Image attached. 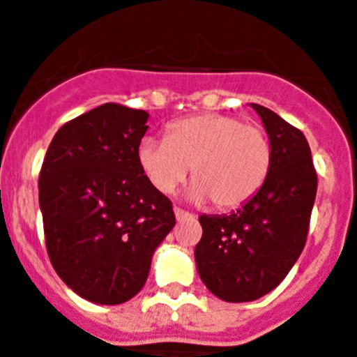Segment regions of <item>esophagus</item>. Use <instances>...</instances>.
I'll use <instances>...</instances> for the list:
<instances>
[{
	"label": "esophagus",
	"instance_id": "obj_1",
	"mask_svg": "<svg viewBox=\"0 0 357 357\" xmlns=\"http://www.w3.org/2000/svg\"><path fill=\"white\" fill-rule=\"evenodd\" d=\"M174 215H176V218H178V220L194 218V215H192V213L185 211V209H181V208H174Z\"/></svg>",
	"mask_w": 357,
	"mask_h": 357
}]
</instances>
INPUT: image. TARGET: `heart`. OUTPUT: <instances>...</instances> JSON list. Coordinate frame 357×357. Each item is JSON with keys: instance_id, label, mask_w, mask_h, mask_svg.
Masks as SVG:
<instances>
[{"instance_id": "obj_1", "label": "heart", "mask_w": 357, "mask_h": 357, "mask_svg": "<svg viewBox=\"0 0 357 357\" xmlns=\"http://www.w3.org/2000/svg\"><path fill=\"white\" fill-rule=\"evenodd\" d=\"M139 167L160 194H172L192 167L190 199L218 209L246 204L264 186L273 146L264 128L225 114H199L171 123L163 141L144 139Z\"/></svg>"}]
</instances>
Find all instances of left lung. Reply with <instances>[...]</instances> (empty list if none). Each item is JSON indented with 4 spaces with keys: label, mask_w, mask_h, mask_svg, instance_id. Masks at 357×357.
<instances>
[{
    "label": "left lung",
    "mask_w": 357,
    "mask_h": 357,
    "mask_svg": "<svg viewBox=\"0 0 357 357\" xmlns=\"http://www.w3.org/2000/svg\"><path fill=\"white\" fill-rule=\"evenodd\" d=\"M252 107L273 146L268 179L231 215L199 216V276L216 298L229 303L262 298L287 276L305 248L317 194V172L301 130L259 103Z\"/></svg>",
    "instance_id": "8db88e82"
}]
</instances>
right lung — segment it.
<instances>
[{"instance_id":"add662e5","label":"right lung","mask_w":357,"mask_h":357,"mask_svg":"<svg viewBox=\"0 0 357 357\" xmlns=\"http://www.w3.org/2000/svg\"><path fill=\"white\" fill-rule=\"evenodd\" d=\"M148 112L119 103L65 123L38 179L45 246L75 294L119 305L146 284L156 246L176 224L172 204L139 167Z\"/></svg>"}]
</instances>
